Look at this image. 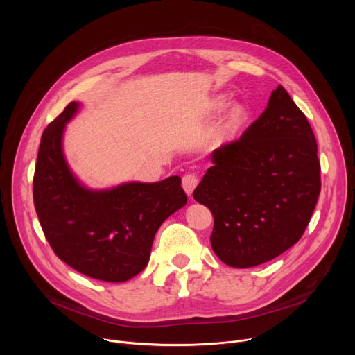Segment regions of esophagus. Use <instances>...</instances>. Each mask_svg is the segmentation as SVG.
I'll use <instances>...</instances> for the list:
<instances>
[{"instance_id": "esophagus-1", "label": "esophagus", "mask_w": 355, "mask_h": 355, "mask_svg": "<svg viewBox=\"0 0 355 355\" xmlns=\"http://www.w3.org/2000/svg\"><path fill=\"white\" fill-rule=\"evenodd\" d=\"M197 184H198V178L194 174H187L182 177V189L187 196L193 194L194 189L197 187Z\"/></svg>"}]
</instances>
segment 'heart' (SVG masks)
<instances>
[{
  "label": "heart",
  "mask_w": 355,
  "mask_h": 355,
  "mask_svg": "<svg viewBox=\"0 0 355 355\" xmlns=\"http://www.w3.org/2000/svg\"><path fill=\"white\" fill-rule=\"evenodd\" d=\"M229 104L226 95H216L206 105V114L209 116L218 115ZM225 114L221 115L214 129V142L217 146H226L236 141L249 121V110L243 103H230Z\"/></svg>",
  "instance_id": "b5f03b06"
}]
</instances>
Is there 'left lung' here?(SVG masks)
I'll list each match as a JSON object with an SVG mask.
<instances>
[{
  "label": "left lung",
  "instance_id": "left-lung-1",
  "mask_svg": "<svg viewBox=\"0 0 355 355\" xmlns=\"http://www.w3.org/2000/svg\"><path fill=\"white\" fill-rule=\"evenodd\" d=\"M312 128L277 86L241 138L210 155L193 196L214 217L211 248L223 263L253 268L300 240L321 191Z\"/></svg>",
  "mask_w": 355,
  "mask_h": 355
}]
</instances>
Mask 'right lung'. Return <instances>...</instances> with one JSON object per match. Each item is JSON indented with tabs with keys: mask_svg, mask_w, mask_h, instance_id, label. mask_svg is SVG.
Here are the masks:
<instances>
[{
	"mask_svg": "<svg viewBox=\"0 0 355 355\" xmlns=\"http://www.w3.org/2000/svg\"><path fill=\"white\" fill-rule=\"evenodd\" d=\"M80 107V102H70L42 135L34 207L51 249L64 263L99 281L126 282L146 268L157 230L187 204V196L178 175L87 187L71 171L63 148L66 125Z\"/></svg>",
	"mask_w": 355,
	"mask_h": 355,
	"instance_id": "add662e5",
	"label": "right lung"
}]
</instances>
